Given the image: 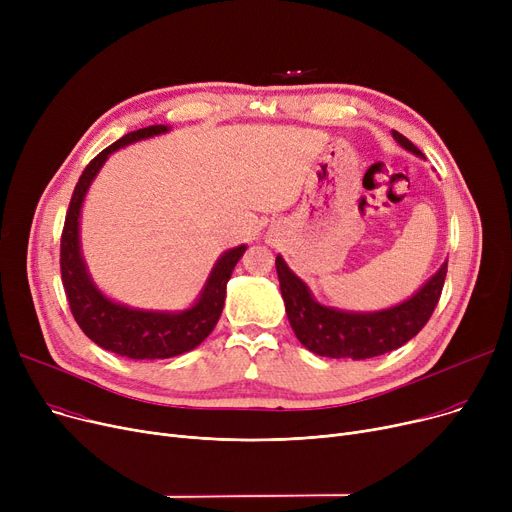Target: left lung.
I'll return each instance as SVG.
<instances>
[{
	"mask_svg": "<svg viewBox=\"0 0 512 512\" xmlns=\"http://www.w3.org/2000/svg\"><path fill=\"white\" fill-rule=\"evenodd\" d=\"M392 137L407 151L423 157L400 132L392 130ZM276 270L286 315L299 342L319 357L359 361L386 355L421 332L440 301L448 261L411 299L373 313L340 311L317 303L309 286L290 270L282 255L276 257Z\"/></svg>",
	"mask_w": 512,
	"mask_h": 512,
	"instance_id": "left-lung-1",
	"label": "left lung"
}]
</instances>
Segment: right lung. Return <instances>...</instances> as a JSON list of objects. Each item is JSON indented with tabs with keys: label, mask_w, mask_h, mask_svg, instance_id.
Wrapping results in <instances>:
<instances>
[{
	"label": "right lung",
	"mask_w": 512,
	"mask_h": 512,
	"mask_svg": "<svg viewBox=\"0 0 512 512\" xmlns=\"http://www.w3.org/2000/svg\"><path fill=\"white\" fill-rule=\"evenodd\" d=\"M168 130L170 128L164 124L139 128L124 134L120 141L93 157L74 186L62 230L60 270L76 324L105 351L128 359H170L197 348L218 324L226 301V284L234 272V265L247 251V245H240L215 261L197 303L184 311L132 309L107 299L93 284L83 253H80L78 234L80 209H83L89 186L114 151Z\"/></svg>",
	"instance_id": "obj_1"
}]
</instances>
